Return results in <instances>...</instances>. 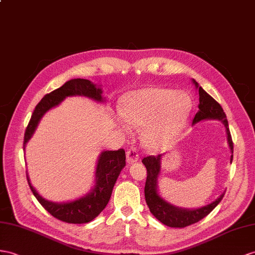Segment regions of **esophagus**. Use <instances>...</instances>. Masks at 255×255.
Masks as SVG:
<instances>
[{"label":"esophagus","mask_w":255,"mask_h":255,"mask_svg":"<svg viewBox=\"0 0 255 255\" xmlns=\"http://www.w3.org/2000/svg\"><path fill=\"white\" fill-rule=\"evenodd\" d=\"M126 156H127L128 162H134L139 159V154H138V151H136L135 147L128 148L126 152Z\"/></svg>","instance_id":"34e87169"}]
</instances>
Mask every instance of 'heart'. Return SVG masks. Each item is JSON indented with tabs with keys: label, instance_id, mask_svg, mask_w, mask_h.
<instances>
[{
	"label": "heart",
	"instance_id": "obj_1",
	"mask_svg": "<svg viewBox=\"0 0 255 255\" xmlns=\"http://www.w3.org/2000/svg\"><path fill=\"white\" fill-rule=\"evenodd\" d=\"M192 110V99L184 91L151 87L128 95L123 102L126 119L121 120L124 129L131 124L143 129V140L157 147L172 138L185 123Z\"/></svg>",
	"mask_w": 255,
	"mask_h": 255
}]
</instances>
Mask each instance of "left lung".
<instances>
[{
    "label": "left lung",
    "mask_w": 255,
    "mask_h": 255,
    "mask_svg": "<svg viewBox=\"0 0 255 255\" xmlns=\"http://www.w3.org/2000/svg\"><path fill=\"white\" fill-rule=\"evenodd\" d=\"M194 84L196 88L198 89V94H199V104H198L199 111L196 113L193 120V124L198 123L199 121H202V120H208V119L219 120L223 123L224 126L226 127L228 144H230L231 151H232V157H231V162H232L234 143L232 140L230 128H228V122H227L224 111L220 106V103L215 101L208 93H206V91L199 86L198 83L195 80H194ZM160 157L161 155H158V156L151 155V156H146V157L142 159V162L144 164L147 171V177H146L145 187H144V195H145L146 204L149 208V211H151L154 217L158 221H160L162 224H165L169 227L182 228V227L190 226L194 223H197L198 221L207 217V215L220 204V201L224 197L225 193L222 194L217 200L212 202V204L199 209H195V210H186V209L177 208L170 204H168L167 201H165L160 197V196L157 194V190H156V187H157V185H156V183H157V177L160 171Z\"/></svg>",
    "instance_id": "obj_1"
}]
</instances>
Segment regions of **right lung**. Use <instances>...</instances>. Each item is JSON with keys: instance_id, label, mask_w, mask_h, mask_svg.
<instances>
[{"instance_id": "obj_1", "label": "right lung", "mask_w": 255, "mask_h": 255, "mask_svg": "<svg viewBox=\"0 0 255 255\" xmlns=\"http://www.w3.org/2000/svg\"><path fill=\"white\" fill-rule=\"evenodd\" d=\"M102 90L97 88L94 83L83 78H74L55 89L51 93L45 95L43 99L37 103L25 128L23 138V149L30 138L33 134L38 122L48 110L58 106L65 97L69 96H85L93 98L97 101H102ZM126 165L125 149L120 148L119 151L102 152L96 169V186L91 193L67 204H56L45 200L41 195L31 185L27 173V180L32 193L38 202L47 210L54 218L65 223L83 224L93 221L103 210L112 195L115 182L119 178L122 169Z\"/></svg>"}]
</instances>
